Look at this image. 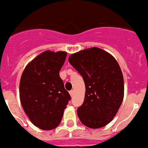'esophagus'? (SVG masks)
I'll use <instances>...</instances> for the list:
<instances>
[{"instance_id": "esophagus-1", "label": "esophagus", "mask_w": 148, "mask_h": 148, "mask_svg": "<svg viewBox=\"0 0 148 148\" xmlns=\"http://www.w3.org/2000/svg\"><path fill=\"white\" fill-rule=\"evenodd\" d=\"M70 95H71V97H73V94H74V91H73V90H70Z\"/></svg>"}]
</instances>
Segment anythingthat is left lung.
Here are the masks:
<instances>
[{"instance_id": "left-lung-1", "label": "left lung", "mask_w": 148, "mask_h": 148, "mask_svg": "<svg viewBox=\"0 0 148 148\" xmlns=\"http://www.w3.org/2000/svg\"><path fill=\"white\" fill-rule=\"evenodd\" d=\"M68 60L85 84L84 101L77 110L78 118L92 129L105 126L114 118L124 99V78L118 62L98 47L79 51Z\"/></svg>"}]
</instances>
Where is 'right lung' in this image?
Returning <instances> with one entry per match:
<instances>
[{
  "instance_id": "add662e5",
  "label": "right lung",
  "mask_w": 148,
  "mask_h": 148,
  "mask_svg": "<svg viewBox=\"0 0 148 148\" xmlns=\"http://www.w3.org/2000/svg\"><path fill=\"white\" fill-rule=\"evenodd\" d=\"M66 57V52L44 51L22 73L19 87L22 108L31 122L41 130L59 125L71 99L59 75Z\"/></svg>"
}]
</instances>
